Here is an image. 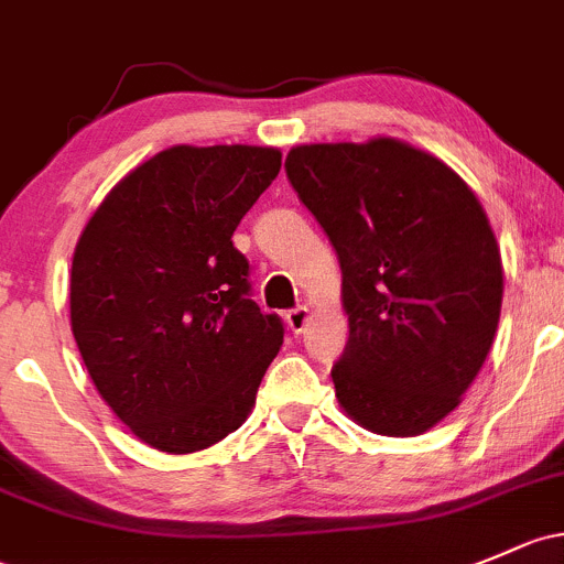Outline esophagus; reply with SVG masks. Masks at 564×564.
Segmentation results:
<instances>
[{"mask_svg":"<svg viewBox=\"0 0 564 564\" xmlns=\"http://www.w3.org/2000/svg\"><path fill=\"white\" fill-rule=\"evenodd\" d=\"M286 324H289V329L294 332V335H302L307 324H311V311H307L305 305L294 307V311L286 313Z\"/></svg>","mask_w":564,"mask_h":564,"instance_id":"obj_1","label":"esophagus"}]
</instances>
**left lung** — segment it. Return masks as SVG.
Returning a JSON list of instances; mask_svg holds the SVG:
<instances>
[{"instance_id":"1","label":"left lung","mask_w":564,"mask_h":564,"mask_svg":"<svg viewBox=\"0 0 564 564\" xmlns=\"http://www.w3.org/2000/svg\"><path fill=\"white\" fill-rule=\"evenodd\" d=\"M286 175L340 259L351 335L332 367L337 402L376 435H422L495 343L506 283L486 210L446 162L397 138L294 145Z\"/></svg>"}]
</instances>
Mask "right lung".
Wrapping results in <instances>:
<instances>
[{"instance_id":"add662e5","label":"right lung","mask_w":564,"mask_h":564,"mask_svg":"<svg viewBox=\"0 0 564 564\" xmlns=\"http://www.w3.org/2000/svg\"><path fill=\"white\" fill-rule=\"evenodd\" d=\"M281 151L173 145L123 175L83 227L69 322L99 397L167 454L224 441L251 416L283 324L248 297L240 218Z\"/></svg>"}]
</instances>
